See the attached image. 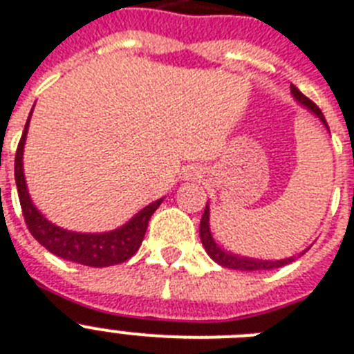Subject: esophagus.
I'll return each instance as SVG.
<instances>
[{
    "label": "esophagus",
    "instance_id": "esophagus-1",
    "mask_svg": "<svg viewBox=\"0 0 354 354\" xmlns=\"http://www.w3.org/2000/svg\"><path fill=\"white\" fill-rule=\"evenodd\" d=\"M201 175H203V171L198 170V168H195V166H189V168H186V170H184V179L197 180V179H201Z\"/></svg>",
    "mask_w": 354,
    "mask_h": 354
}]
</instances>
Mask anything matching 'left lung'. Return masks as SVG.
<instances>
[{
    "mask_svg": "<svg viewBox=\"0 0 354 354\" xmlns=\"http://www.w3.org/2000/svg\"><path fill=\"white\" fill-rule=\"evenodd\" d=\"M291 93H293V97L297 99L300 103V106H304L306 110L313 113L315 118L318 121L322 122L324 127L328 128L329 127L328 122H326V118H324L322 110L317 106V104L308 99L300 92L295 84H291ZM201 241H203V246L206 250V253L209 255V259L217 262L218 266H223V268H230V270H236V271H262V270H275V268H282V266L289 264V262H293L297 257H289V259H280V261H262V259H251V257H242V255H236V253H232V251L224 250L221 244H218L212 235V230H209V206L206 203V209L203 213V218H201ZM308 251V250H306ZM306 251H302L300 255H304ZM299 255V257H300Z\"/></svg>",
    "mask_w": 354,
    "mask_h": 354,
    "instance_id": "left-lung-1",
    "label": "left lung"
}]
</instances>
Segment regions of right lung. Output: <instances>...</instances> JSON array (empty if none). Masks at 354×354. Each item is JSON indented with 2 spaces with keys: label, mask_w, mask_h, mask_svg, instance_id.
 <instances>
[{
  "label": "right lung",
  "mask_w": 354,
  "mask_h": 354,
  "mask_svg": "<svg viewBox=\"0 0 354 354\" xmlns=\"http://www.w3.org/2000/svg\"><path fill=\"white\" fill-rule=\"evenodd\" d=\"M30 115L26 119L21 141L17 145L16 162H14L17 195H19V204H21L23 217H25L28 232L41 246H45L50 253L65 259V261L92 266V268H106V266L121 264V262L128 261L141 246L146 227H148V221L160 206L162 198H157L156 203L145 206L127 224L115 227L112 232L79 233L63 230V227L52 224L32 203L28 189H26L25 174H23V150H25Z\"/></svg>",
  "instance_id": "obj_1"
}]
</instances>
